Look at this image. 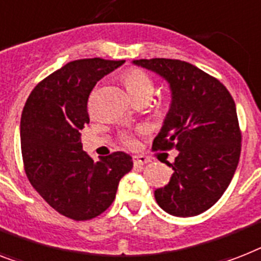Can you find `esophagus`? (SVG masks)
Instances as JSON below:
<instances>
[{
  "instance_id": "obj_1",
  "label": "esophagus",
  "mask_w": 261,
  "mask_h": 261,
  "mask_svg": "<svg viewBox=\"0 0 261 261\" xmlns=\"http://www.w3.org/2000/svg\"><path fill=\"white\" fill-rule=\"evenodd\" d=\"M133 161H134V165H137V166H141V165L149 164L150 158H147V156H145V155H135L134 158H133Z\"/></svg>"
}]
</instances>
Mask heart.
<instances>
[{
	"mask_svg": "<svg viewBox=\"0 0 261 261\" xmlns=\"http://www.w3.org/2000/svg\"><path fill=\"white\" fill-rule=\"evenodd\" d=\"M124 84H126L127 91L130 92V95L133 97L139 96V95H150L151 96L152 92H154V84H152V80L150 79V76L143 72L142 69H128V71L124 73ZM124 145L128 146V147H134L135 146V138L133 135H126L123 138Z\"/></svg>",
	"mask_w": 261,
	"mask_h": 261,
	"instance_id": "obj_1",
	"label": "heart"
}]
</instances>
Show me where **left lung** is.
I'll return each mask as SVG.
<instances>
[{
    "label": "left lung",
    "instance_id": "obj_1",
    "mask_svg": "<svg viewBox=\"0 0 261 261\" xmlns=\"http://www.w3.org/2000/svg\"><path fill=\"white\" fill-rule=\"evenodd\" d=\"M135 65L162 76L170 86L171 105L154 151L175 149L178 155L166 186L154 192L165 212L177 217L201 215L220 200L233 178L241 151L236 105L213 76L186 61L141 59Z\"/></svg>",
    "mask_w": 261,
    "mask_h": 261
}]
</instances>
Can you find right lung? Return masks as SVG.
<instances>
[{
	"label": "right lung",
	"instance_id": "right-lung-1",
	"mask_svg": "<svg viewBox=\"0 0 261 261\" xmlns=\"http://www.w3.org/2000/svg\"><path fill=\"white\" fill-rule=\"evenodd\" d=\"M123 60L71 61L37 84L20 124L24 169L32 186L60 215L84 221L101 215L115 200L120 178L133 169L123 151L95 162L80 130L90 123L87 101L96 83Z\"/></svg>",
	"mask_w": 261,
	"mask_h": 261
}]
</instances>
